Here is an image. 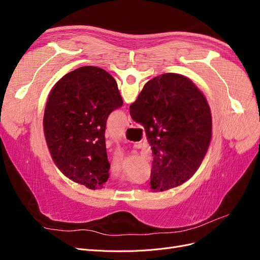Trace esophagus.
I'll use <instances>...</instances> for the list:
<instances>
[{
	"instance_id": "34e87169",
	"label": "esophagus",
	"mask_w": 260,
	"mask_h": 260,
	"mask_svg": "<svg viewBox=\"0 0 260 260\" xmlns=\"http://www.w3.org/2000/svg\"><path fill=\"white\" fill-rule=\"evenodd\" d=\"M125 125H127L128 128H132V127H133V122H132V120H131V118H130V117H128L127 123H125Z\"/></svg>"
}]
</instances>
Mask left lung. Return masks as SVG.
Returning a JSON list of instances; mask_svg holds the SVG:
<instances>
[{"label": "left lung", "instance_id": "1", "mask_svg": "<svg viewBox=\"0 0 260 260\" xmlns=\"http://www.w3.org/2000/svg\"><path fill=\"white\" fill-rule=\"evenodd\" d=\"M117 82L104 69L80 67L54 85L43 127L54 162L69 179L91 190L109 178L106 120L122 106Z\"/></svg>", "mask_w": 260, "mask_h": 260}]
</instances>
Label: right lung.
Listing matches in <instances>:
<instances>
[{
  "label": "right lung",
  "instance_id": "add662e5",
  "mask_svg": "<svg viewBox=\"0 0 260 260\" xmlns=\"http://www.w3.org/2000/svg\"><path fill=\"white\" fill-rule=\"evenodd\" d=\"M130 116L143 125L152 148L155 192L178 186L194 175L210 143L211 114L190 79L178 74L154 78L130 106Z\"/></svg>",
  "mask_w": 260,
  "mask_h": 260
}]
</instances>
